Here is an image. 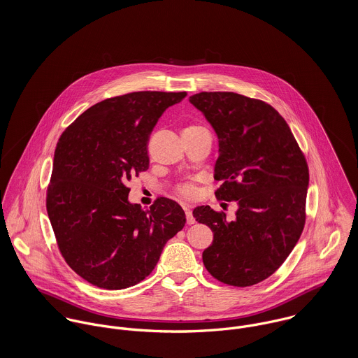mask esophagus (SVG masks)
I'll use <instances>...</instances> for the list:
<instances>
[{"label": "esophagus", "mask_w": 358, "mask_h": 358, "mask_svg": "<svg viewBox=\"0 0 358 358\" xmlns=\"http://www.w3.org/2000/svg\"><path fill=\"white\" fill-rule=\"evenodd\" d=\"M185 212H186V220H187V224H193L196 222V219L193 217V213L190 210V208H185Z\"/></svg>", "instance_id": "1"}]
</instances>
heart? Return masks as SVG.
I'll return each instance as SVG.
<instances>
[{"mask_svg":"<svg viewBox=\"0 0 358 358\" xmlns=\"http://www.w3.org/2000/svg\"><path fill=\"white\" fill-rule=\"evenodd\" d=\"M197 128H201V127L190 125V127L185 128L183 131H190V129H197ZM178 192H179V194H182V196H185V197H192V196L196 193V190H194L193 185H190V183H185V185H182V186L178 189Z\"/></svg>","mask_w":358,"mask_h":358,"instance_id":"obj_1","label":"heart"}]
</instances>
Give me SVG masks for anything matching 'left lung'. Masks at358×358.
I'll return each mask as SVG.
<instances>
[{"label":"left lung","mask_w":358,"mask_h":358,"mask_svg":"<svg viewBox=\"0 0 358 358\" xmlns=\"http://www.w3.org/2000/svg\"><path fill=\"white\" fill-rule=\"evenodd\" d=\"M219 139L215 197L237 201L234 220L197 206L193 216L210 227L203 252L212 277L233 287L262 282L285 262L306 222L308 166L294 134L268 103L234 92L190 96Z\"/></svg>","instance_id":"1"}]
</instances>
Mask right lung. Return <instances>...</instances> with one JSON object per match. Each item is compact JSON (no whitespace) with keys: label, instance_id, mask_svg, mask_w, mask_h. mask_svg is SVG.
<instances>
[{"label":"right lung","instance_id":"1","mask_svg":"<svg viewBox=\"0 0 358 358\" xmlns=\"http://www.w3.org/2000/svg\"><path fill=\"white\" fill-rule=\"evenodd\" d=\"M186 92L139 91L85 110L60 135L47 210L66 263L103 289H124L153 271L186 223L182 206L158 197L129 204L128 180L149 169L148 143L161 114Z\"/></svg>","mask_w":358,"mask_h":358}]
</instances>
